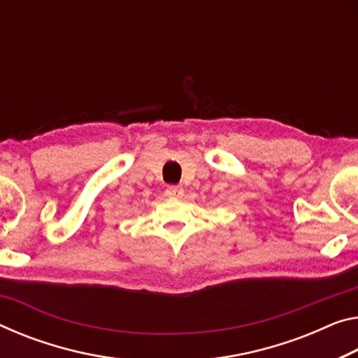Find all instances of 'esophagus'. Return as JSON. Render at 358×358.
<instances>
[{"instance_id":"obj_1","label":"esophagus","mask_w":358,"mask_h":358,"mask_svg":"<svg viewBox=\"0 0 358 358\" xmlns=\"http://www.w3.org/2000/svg\"><path fill=\"white\" fill-rule=\"evenodd\" d=\"M166 194L169 197H172V199H180V197L183 196V188H181V186L172 185V186H169V188L166 189Z\"/></svg>"}]
</instances>
